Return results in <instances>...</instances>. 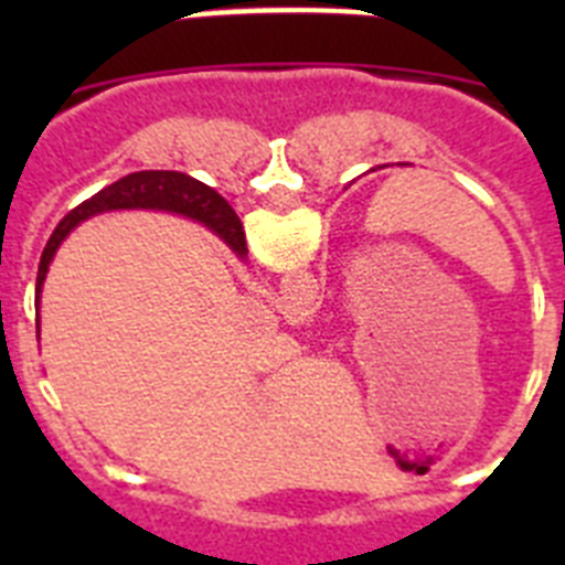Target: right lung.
I'll return each mask as SVG.
<instances>
[{"label":"right lung","mask_w":565,"mask_h":565,"mask_svg":"<svg viewBox=\"0 0 565 565\" xmlns=\"http://www.w3.org/2000/svg\"><path fill=\"white\" fill-rule=\"evenodd\" d=\"M109 209H169V212L189 214V217H198L209 228H214L234 252L246 254V232H243V223H239L234 209L214 189H209L206 183L194 181V178H189L183 172H132L127 178H121V181H115L113 186L93 194L89 201L73 209L58 223L56 232H53V237L47 239V246L42 252V263H39L36 274V291H42L50 259L56 254L58 243L70 234V228L78 226L84 217L109 212Z\"/></svg>","instance_id":"1"}]
</instances>
